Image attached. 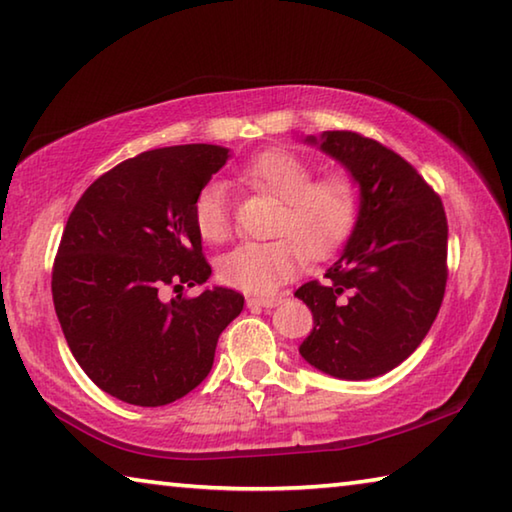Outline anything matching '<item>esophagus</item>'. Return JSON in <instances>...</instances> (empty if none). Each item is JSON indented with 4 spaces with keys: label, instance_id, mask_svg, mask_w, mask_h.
I'll return each mask as SVG.
<instances>
[{
    "label": "esophagus",
    "instance_id": "34e87169",
    "mask_svg": "<svg viewBox=\"0 0 512 512\" xmlns=\"http://www.w3.org/2000/svg\"><path fill=\"white\" fill-rule=\"evenodd\" d=\"M282 302V298H248L246 305L248 307H277Z\"/></svg>",
    "mask_w": 512,
    "mask_h": 512
}]
</instances>
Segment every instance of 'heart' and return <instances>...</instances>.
Returning <instances> with one entry per match:
<instances>
[{
	"label": "heart",
	"instance_id": "heart-1",
	"mask_svg": "<svg viewBox=\"0 0 512 512\" xmlns=\"http://www.w3.org/2000/svg\"><path fill=\"white\" fill-rule=\"evenodd\" d=\"M237 180L255 192L280 198L271 241H246L221 257L219 277L232 289L266 296L296 277L314 257H327L352 235L359 216L357 187L345 176L316 178L300 155L268 149L237 171ZM194 225L205 241L230 237L232 219L219 183H205L194 198Z\"/></svg>",
	"mask_w": 512,
	"mask_h": 512
}]
</instances>
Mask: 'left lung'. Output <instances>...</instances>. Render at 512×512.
I'll use <instances>...</instances> for the list:
<instances>
[{"instance_id":"obj_1","label":"left lung","mask_w":512,"mask_h":512,"mask_svg":"<svg viewBox=\"0 0 512 512\" xmlns=\"http://www.w3.org/2000/svg\"><path fill=\"white\" fill-rule=\"evenodd\" d=\"M307 142L352 173L361 207L325 284L311 280L296 291L314 314L300 354L332 377H379L413 354L443 305L445 207L402 155L377 140L325 131Z\"/></svg>"}]
</instances>
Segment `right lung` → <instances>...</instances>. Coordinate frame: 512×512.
Masks as SVG:
<instances>
[{
	"label": "right lung",
	"instance_id": "right-lung-1",
	"mask_svg": "<svg viewBox=\"0 0 512 512\" xmlns=\"http://www.w3.org/2000/svg\"><path fill=\"white\" fill-rule=\"evenodd\" d=\"M225 160L214 144L144 151L94 180L69 214L51 271L56 316L85 375L121 402L164 406L194 391L244 309L223 287L160 300L212 275L192 207Z\"/></svg>",
	"mask_w": 512,
	"mask_h": 512
}]
</instances>
